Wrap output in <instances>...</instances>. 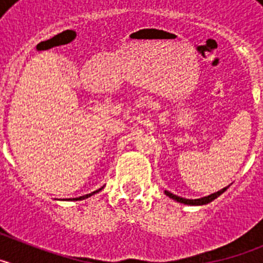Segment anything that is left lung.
I'll return each mask as SVG.
<instances>
[{"instance_id": "8db88e82", "label": "left lung", "mask_w": 263, "mask_h": 263, "mask_svg": "<svg viewBox=\"0 0 263 263\" xmlns=\"http://www.w3.org/2000/svg\"><path fill=\"white\" fill-rule=\"evenodd\" d=\"M227 190H228V187H225V188H222V190H220V191L215 192V194H211V195H208V196L200 197V199H184V197L176 196V195L171 194V192H168V191H164V194H166L168 197H171L173 200L178 201V203L187 204V205H204V204H208V203H211L212 200H215L216 197L220 196V195H221L222 192L227 191Z\"/></svg>"}]
</instances>
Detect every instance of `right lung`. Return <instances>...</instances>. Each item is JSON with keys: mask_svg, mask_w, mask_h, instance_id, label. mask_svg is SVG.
Masks as SVG:
<instances>
[{"mask_svg": "<svg viewBox=\"0 0 263 263\" xmlns=\"http://www.w3.org/2000/svg\"><path fill=\"white\" fill-rule=\"evenodd\" d=\"M104 187H101V188H99V190H97V191H95V192H90V194H88V195H84V196H80V197H73V199H69V200H84V199H87V197H90L92 196V195H95V194H97V192H100L101 191V190H103Z\"/></svg>", "mask_w": 263, "mask_h": 263, "instance_id": "1", "label": "right lung"}]
</instances>
